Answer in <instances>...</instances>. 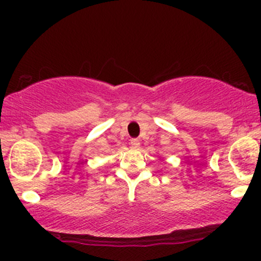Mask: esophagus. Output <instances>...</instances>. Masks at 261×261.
I'll list each match as a JSON object with an SVG mask.
<instances>
[{
  "label": "esophagus",
  "mask_w": 261,
  "mask_h": 261,
  "mask_svg": "<svg viewBox=\"0 0 261 261\" xmlns=\"http://www.w3.org/2000/svg\"><path fill=\"white\" fill-rule=\"evenodd\" d=\"M130 145L133 149H139V147H140V140H139V139H131Z\"/></svg>",
  "instance_id": "34e87169"
}]
</instances>
